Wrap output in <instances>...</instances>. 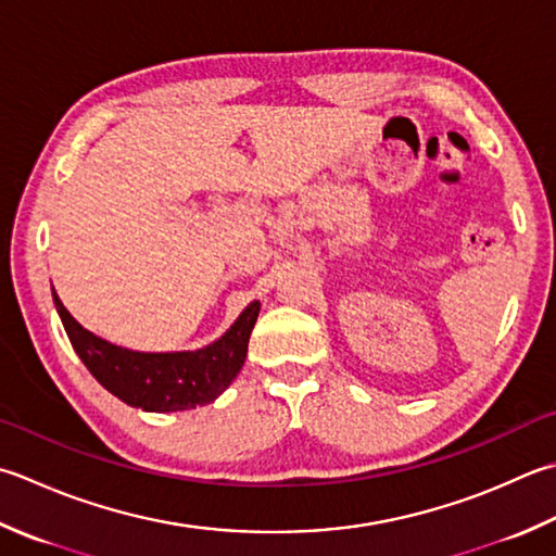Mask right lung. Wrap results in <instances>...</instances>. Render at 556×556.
Masks as SVG:
<instances>
[{
    "mask_svg": "<svg viewBox=\"0 0 556 556\" xmlns=\"http://www.w3.org/2000/svg\"><path fill=\"white\" fill-rule=\"evenodd\" d=\"M64 330L84 366L125 405L144 412H180L210 405L233 383L248 354L260 301L238 315L219 340L194 352H132L81 328L52 289Z\"/></svg>",
    "mask_w": 556,
    "mask_h": 556,
    "instance_id": "right-lung-1",
    "label": "right lung"
}]
</instances>
